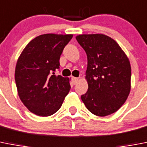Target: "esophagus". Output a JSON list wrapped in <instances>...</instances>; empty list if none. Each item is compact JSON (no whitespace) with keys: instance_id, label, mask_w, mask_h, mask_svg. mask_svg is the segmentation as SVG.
<instances>
[{"instance_id":"obj_1","label":"esophagus","mask_w":147,"mask_h":147,"mask_svg":"<svg viewBox=\"0 0 147 147\" xmlns=\"http://www.w3.org/2000/svg\"><path fill=\"white\" fill-rule=\"evenodd\" d=\"M78 80H79V78H75V77L71 78V81H72L73 84H76L78 81Z\"/></svg>"}]
</instances>
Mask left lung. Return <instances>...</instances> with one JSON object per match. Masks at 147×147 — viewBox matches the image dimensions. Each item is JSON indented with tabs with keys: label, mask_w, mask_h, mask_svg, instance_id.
<instances>
[{
	"label": "left lung",
	"mask_w": 147,
	"mask_h": 147,
	"mask_svg": "<svg viewBox=\"0 0 147 147\" xmlns=\"http://www.w3.org/2000/svg\"><path fill=\"white\" fill-rule=\"evenodd\" d=\"M87 56V92L81 95L92 113L105 117L121 108L131 90L129 59L117 42L103 34L76 36Z\"/></svg>",
	"instance_id": "8db88e82"
}]
</instances>
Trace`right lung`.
Segmentation results:
<instances>
[{"label": "right lung", "mask_w": 147, "mask_h": 147, "mask_svg": "<svg viewBox=\"0 0 147 147\" xmlns=\"http://www.w3.org/2000/svg\"><path fill=\"white\" fill-rule=\"evenodd\" d=\"M71 34L40 35L28 43L18 57L15 80L19 98L40 117L56 113L71 88L69 79L55 75L63 49Z\"/></svg>", "instance_id": "obj_1"}]
</instances>
